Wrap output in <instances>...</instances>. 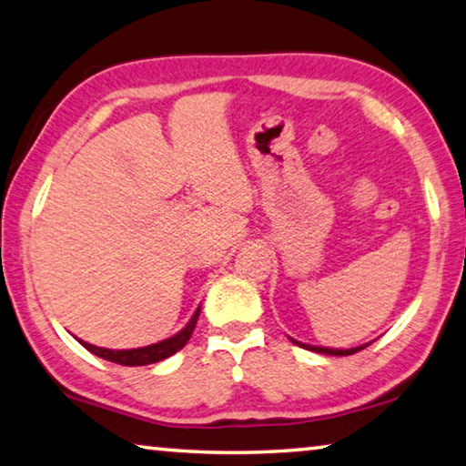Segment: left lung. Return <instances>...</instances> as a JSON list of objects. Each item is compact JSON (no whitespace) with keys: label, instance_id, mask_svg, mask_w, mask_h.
Masks as SVG:
<instances>
[{"label":"left lung","instance_id":"8db88e82","mask_svg":"<svg viewBox=\"0 0 466 466\" xmlns=\"http://www.w3.org/2000/svg\"><path fill=\"white\" fill-rule=\"evenodd\" d=\"M290 341H293L295 345L303 347V350H309V351H316V353H326V356H351V353H358V351H362L364 347H368V345H360V347H351V350H330V347H314V345H305V343L295 341V339H290Z\"/></svg>","mask_w":466,"mask_h":466}]
</instances>
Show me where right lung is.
I'll use <instances>...</instances> for the list:
<instances>
[{
	"instance_id": "add662e5",
	"label": "right lung",
	"mask_w": 466,
	"mask_h": 466,
	"mask_svg": "<svg viewBox=\"0 0 466 466\" xmlns=\"http://www.w3.org/2000/svg\"><path fill=\"white\" fill-rule=\"evenodd\" d=\"M198 314H200V308L194 311L190 322L186 324L184 329L177 332V335L165 339V341H161V343L137 347V350H104V347H96L92 343L81 341V339H79V343L86 347L87 351H92L94 356H98L102 360H108V362L121 364V366L155 364V362H161V360H165V358L173 356V353L182 350V347L190 341L192 330H194V326H197V320H198Z\"/></svg>"
}]
</instances>
